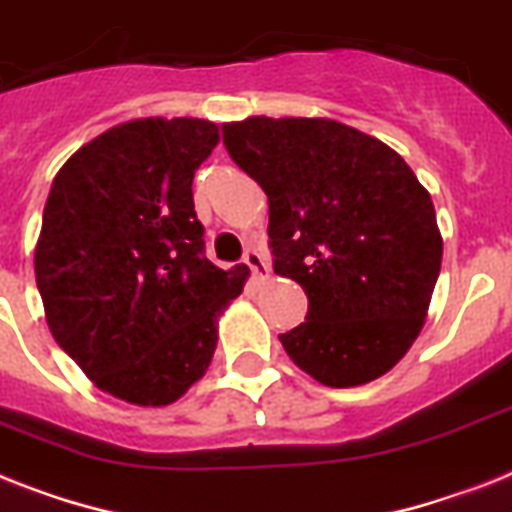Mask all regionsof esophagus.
Masks as SVG:
<instances>
[{"mask_svg": "<svg viewBox=\"0 0 512 512\" xmlns=\"http://www.w3.org/2000/svg\"><path fill=\"white\" fill-rule=\"evenodd\" d=\"M244 265H247V268L252 270V278H255L257 284H263V281H268L270 270H268V263H265V257L260 255V252H255V249H249L247 255H244Z\"/></svg>", "mask_w": 512, "mask_h": 512, "instance_id": "1", "label": "esophagus"}]
</instances>
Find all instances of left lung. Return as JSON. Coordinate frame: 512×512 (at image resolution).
I'll list each match as a JSON object with an SVG mask.
<instances>
[{
    "instance_id": "left-lung-1",
    "label": "left lung",
    "mask_w": 512,
    "mask_h": 512,
    "mask_svg": "<svg viewBox=\"0 0 512 512\" xmlns=\"http://www.w3.org/2000/svg\"><path fill=\"white\" fill-rule=\"evenodd\" d=\"M239 168L268 197L273 270L307 294L286 355L334 389L368 384L421 334L442 234L431 194L384 141L331 118L223 123Z\"/></svg>"
}]
</instances>
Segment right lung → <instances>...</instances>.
<instances>
[{
  "mask_svg": "<svg viewBox=\"0 0 512 512\" xmlns=\"http://www.w3.org/2000/svg\"><path fill=\"white\" fill-rule=\"evenodd\" d=\"M220 141L202 118H139L54 176L33 252L47 326L97 389L162 407L205 376L247 265L202 255L194 170Z\"/></svg>",
  "mask_w": 512,
  "mask_h": 512,
  "instance_id": "right-lung-1",
  "label": "right lung"
}]
</instances>
